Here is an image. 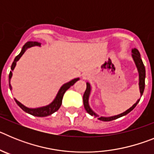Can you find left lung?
<instances>
[{
    "label": "left lung",
    "mask_w": 154,
    "mask_h": 154,
    "mask_svg": "<svg viewBox=\"0 0 154 154\" xmlns=\"http://www.w3.org/2000/svg\"><path fill=\"white\" fill-rule=\"evenodd\" d=\"M132 57L133 58V61L135 62L136 66L137 68V70H138L139 72V87H140V96H142L143 93L144 88H145V77H146V70H145V66H144L143 63V61L141 59L140 54L137 48H133L132 49ZM91 92V85L89 82H86V89L85 91V93L83 95V104L84 107H85L86 112L89 114V115L92 116H95V117H97L99 120L105 121V122H108V121H112L114 119H116L119 117H122L123 116H126V114H128L129 112H130L133 109L137 106V105L138 104V103L140 102V99H138L137 101V103L133 105V106L130 107V109H128L127 110H126L125 112H123V113H120L119 115L113 116H109V117H104V116H100L99 117V116L95 112L92 111V109L90 108L89 104V95H90Z\"/></svg>",
    "instance_id": "left-lung-1"
}]
</instances>
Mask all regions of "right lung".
I'll list each match as a JSON object with an SVG mask.
<instances>
[{
    "mask_svg": "<svg viewBox=\"0 0 154 154\" xmlns=\"http://www.w3.org/2000/svg\"><path fill=\"white\" fill-rule=\"evenodd\" d=\"M33 46H41V43L38 42H28L26 44L24 45L23 46L22 49H21V52L18 55L15 57L14 58V60L13 63L11 65V71L9 73V87H10V89L11 90V85L10 84L11 82V79L12 77V71L14 70V69L15 68L16 65V62L20 59L22 55L25 52L27 49H28V48L33 47ZM79 79V78H76L72 79V81L69 82L67 83L64 84L62 87L60 88L59 91H58V94H57L56 97L55 98V99L50 103L49 105H48V106H42V107H38V108H35V109H31V108H28V107L24 106V105L21 104L20 102H18L16 99H14L15 100L16 103L19 106L21 107L23 110H24V112H28V113L31 114L32 116H38V117H45V116H48L51 115L52 113H54L55 112H56L57 110L58 109L60 108L61 105H62V98H63L64 94L65 92H66L67 89H69L72 85H74L75 83L76 82L78 81Z\"/></svg>",
    "mask_w": 154,
    "mask_h": 154,
    "instance_id": "obj_1",
    "label": "right lung"
}]
</instances>
